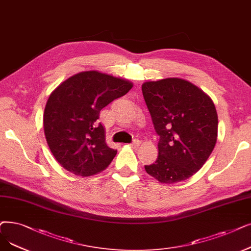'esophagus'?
<instances>
[{
    "label": "esophagus",
    "mask_w": 251,
    "mask_h": 251,
    "mask_svg": "<svg viewBox=\"0 0 251 251\" xmlns=\"http://www.w3.org/2000/svg\"><path fill=\"white\" fill-rule=\"evenodd\" d=\"M132 148H138L140 146V141L138 139H134L131 144H130Z\"/></svg>",
    "instance_id": "34e87169"
}]
</instances>
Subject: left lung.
I'll list each match as a JSON object with an SVG mask.
<instances>
[{
	"mask_svg": "<svg viewBox=\"0 0 251 251\" xmlns=\"http://www.w3.org/2000/svg\"><path fill=\"white\" fill-rule=\"evenodd\" d=\"M160 136L159 155L146 171L163 183L191 177L209 158L217 137V114L210 97L177 78L146 82L141 87Z\"/></svg>",
	"mask_w": 251,
	"mask_h": 251,
	"instance_id": "1",
	"label": "left lung"
}]
</instances>
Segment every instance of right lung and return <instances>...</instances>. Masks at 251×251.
Wrapping results in <instances>:
<instances>
[{
    "instance_id": "right-lung-1",
    "label": "right lung",
    "mask_w": 251,
    "mask_h": 251,
    "mask_svg": "<svg viewBox=\"0 0 251 251\" xmlns=\"http://www.w3.org/2000/svg\"><path fill=\"white\" fill-rule=\"evenodd\" d=\"M131 88L128 81L88 71L65 80L50 94L44 131L50 151L64 169L90 176L111 164L117 150L107 147L97 120L104 106Z\"/></svg>"
}]
</instances>
